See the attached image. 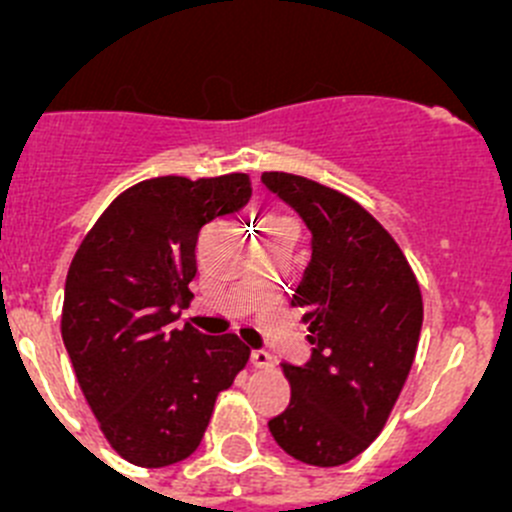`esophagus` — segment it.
Here are the masks:
<instances>
[{
    "label": "esophagus",
    "instance_id": "esophagus-1",
    "mask_svg": "<svg viewBox=\"0 0 512 512\" xmlns=\"http://www.w3.org/2000/svg\"><path fill=\"white\" fill-rule=\"evenodd\" d=\"M250 361L257 369H272V366H275V359H272V354L265 352V349H252Z\"/></svg>",
    "mask_w": 512,
    "mask_h": 512
}]
</instances>
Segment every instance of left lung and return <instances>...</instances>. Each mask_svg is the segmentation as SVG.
Instances as JSON below:
<instances>
[{"mask_svg": "<svg viewBox=\"0 0 512 512\" xmlns=\"http://www.w3.org/2000/svg\"><path fill=\"white\" fill-rule=\"evenodd\" d=\"M262 183L312 232V260L292 294L312 356L282 364L292 399L267 426L297 461L342 466L379 436L404 389L421 337V289L394 237L349 195L277 170Z\"/></svg>", "mask_w": 512, "mask_h": 512, "instance_id": "8db88e82", "label": "left lung"}]
</instances>
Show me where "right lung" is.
Returning <instances> with one entry per match:
<instances>
[{
  "instance_id": "obj_1",
  "label": "right lung",
  "mask_w": 512,
  "mask_h": 512,
  "mask_svg": "<svg viewBox=\"0 0 512 512\" xmlns=\"http://www.w3.org/2000/svg\"><path fill=\"white\" fill-rule=\"evenodd\" d=\"M250 195L245 173L143 180L103 210L71 260L61 337L103 436L128 463L188 458L250 359L237 334L173 327L193 299L200 230Z\"/></svg>"
}]
</instances>
